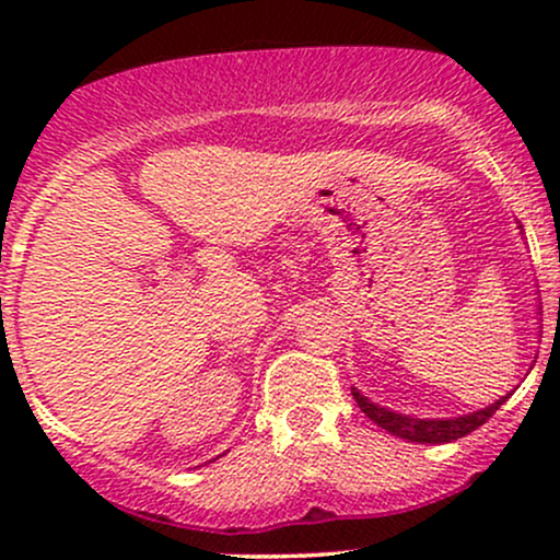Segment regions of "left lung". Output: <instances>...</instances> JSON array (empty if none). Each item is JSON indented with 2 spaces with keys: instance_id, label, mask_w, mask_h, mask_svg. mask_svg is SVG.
Wrapping results in <instances>:
<instances>
[{
  "instance_id": "8db88e82",
  "label": "left lung",
  "mask_w": 560,
  "mask_h": 560,
  "mask_svg": "<svg viewBox=\"0 0 560 560\" xmlns=\"http://www.w3.org/2000/svg\"><path fill=\"white\" fill-rule=\"evenodd\" d=\"M352 397H355L358 408H361L371 421L378 423L382 429H387L389 434L400 436V440H408V442H419V445H445V442L460 440V436L471 434L474 429L481 427V423L490 421L494 416V410H498L500 405L508 400V395H505V397H500L498 402H492L490 408L477 410V413H471V416H460V419H447V421L432 419L429 421V419H410V416L392 413V410H387V408H378V405L371 402L369 397H363L355 387H352Z\"/></svg>"
}]
</instances>
